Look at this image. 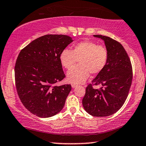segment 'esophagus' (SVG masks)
<instances>
[{
  "instance_id": "34e87169",
  "label": "esophagus",
  "mask_w": 146,
  "mask_h": 146,
  "mask_svg": "<svg viewBox=\"0 0 146 146\" xmlns=\"http://www.w3.org/2000/svg\"><path fill=\"white\" fill-rule=\"evenodd\" d=\"M78 86L77 84L76 83H71V86H72V88H75V87H77Z\"/></svg>"
}]
</instances>
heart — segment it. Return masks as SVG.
Here are the masks:
<instances>
[{"instance_id":"b5f03b06","label":"heart","mask_w":146,"mask_h":146,"mask_svg":"<svg viewBox=\"0 0 146 146\" xmlns=\"http://www.w3.org/2000/svg\"><path fill=\"white\" fill-rule=\"evenodd\" d=\"M108 52L104 46L93 41H82L75 45L73 50L66 48L60 55L62 66L70 69L79 60V65L69 69L67 73V80L75 83H82L88 79L91 73H100L107 64Z\"/></svg>"}]
</instances>
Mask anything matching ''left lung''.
<instances>
[{
	"mask_svg": "<svg viewBox=\"0 0 146 146\" xmlns=\"http://www.w3.org/2000/svg\"><path fill=\"white\" fill-rule=\"evenodd\" d=\"M105 43L108 52L107 64L92 80V84L102 85L100 90L86 87L82 106L88 114L106 117L114 114L125 103L132 80V68L129 56L119 42L109 36L94 35Z\"/></svg>",
	"mask_w": 146,
	"mask_h": 146,
	"instance_id": "left-lung-1",
	"label": "left lung"
}]
</instances>
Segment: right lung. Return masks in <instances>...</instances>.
Returning a JSON list of instances; mask_svg holds the SVG:
<instances>
[{
	"mask_svg": "<svg viewBox=\"0 0 146 146\" xmlns=\"http://www.w3.org/2000/svg\"><path fill=\"white\" fill-rule=\"evenodd\" d=\"M73 41L64 35H46L19 52L15 66L16 86L21 102L31 113L47 118L64 108L71 86L55 83L66 77L60 55Z\"/></svg>",
	"mask_w": 146,
	"mask_h": 146,
	"instance_id": "1",
	"label": "right lung"
}]
</instances>
